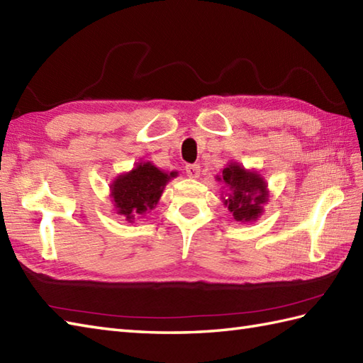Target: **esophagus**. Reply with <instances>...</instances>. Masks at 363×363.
Returning a JSON list of instances; mask_svg holds the SVG:
<instances>
[{
	"mask_svg": "<svg viewBox=\"0 0 363 363\" xmlns=\"http://www.w3.org/2000/svg\"><path fill=\"white\" fill-rule=\"evenodd\" d=\"M199 172H201V167H199L198 164H190L186 167V173L189 177H198Z\"/></svg>",
	"mask_w": 363,
	"mask_h": 363,
	"instance_id": "esophagus-1",
	"label": "esophagus"
}]
</instances>
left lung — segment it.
I'll return each mask as SVG.
<instances>
[{"label":"left lung","mask_w":363,"mask_h":363,"mask_svg":"<svg viewBox=\"0 0 363 363\" xmlns=\"http://www.w3.org/2000/svg\"><path fill=\"white\" fill-rule=\"evenodd\" d=\"M229 187L225 204L237 221H251L259 217L262 204L267 201V186L257 173L246 172L238 165H229L218 177Z\"/></svg>","instance_id":"8db88e82"}]
</instances>
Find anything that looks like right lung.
I'll return each mask as SVG.
<instances>
[{
  "label": "right lung",
  "mask_w": 363,
  "mask_h": 363,
  "mask_svg": "<svg viewBox=\"0 0 363 363\" xmlns=\"http://www.w3.org/2000/svg\"><path fill=\"white\" fill-rule=\"evenodd\" d=\"M174 173L165 174L150 162L135 167L128 174H121L112 184V198L118 213L128 221L142 215L157 204L162 189Z\"/></svg>",
  "instance_id": "1"
}]
</instances>
